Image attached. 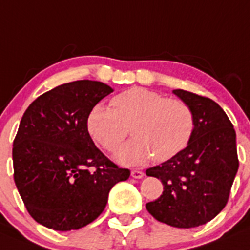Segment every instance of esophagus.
<instances>
[{
    "label": "esophagus",
    "instance_id": "34e87169",
    "mask_svg": "<svg viewBox=\"0 0 250 250\" xmlns=\"http://www.w3.org/2000/svg\"><path fill=\"white\" fill-rule=\"evenodd\" d=\"M145 173L141 172V170L139 169H132L131 170V177L135 178V179H141V178H144Z\"/></svg>",
    "mask_w": 250,
    "mask_h": 250
}]
</instances>
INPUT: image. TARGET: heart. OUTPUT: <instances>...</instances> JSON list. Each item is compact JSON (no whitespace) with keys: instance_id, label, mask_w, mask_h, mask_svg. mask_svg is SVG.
<instances>
[{"instance_id":"obj_1","label":"heart","mask_w":250,"mask_h":250,"mask_svg":"<svg viewBox=\"0 0 250 250\" xmlns=\"http://www.w3.org/2000/svg\"><path fill=\"white\" fill-rule=\"evenodd\" d=\"M110 105L94 106L87 129L94 141L111 152L126 139L131 126L135 139L116 152L124 165H141L152 156L157 162L168 161L188 146L194 134V113L182 99L136 87L113 97Z\"/></svg>"}]
</instances>
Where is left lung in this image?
Listing matches in <instances>:
<instances>
[{
    "label": "left lung",
    "mask_w": 250,
    "mask_h": 250,
    "mask_svg": "<svg viewBox=\"0 0 250 250\" xmlns=\"http://www.w3.org/2000/svg\"><path fill=\"white\" fill-rule=\"evenodd\" d=\"M173 93L192 109L194 134L177 156L146 170L163 184L162 195L146 208L159 222L192 228L215 218L227 204L239 166L236 131L212 99L183 89Z\"/></svg>",
    "instance_id": "left-lung-1"
}]
</instances>
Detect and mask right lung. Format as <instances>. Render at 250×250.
Masks as SVG:
<instances>
[{
	"instance_id": "1",
	"label": "right lung",
	"mask_w": 250,
	"mask_h": 250,
	"mask_svg": "<svg viewBox=\"0 0 250 250\" xmlns=\"http://www.w3.org/2000/svg\"><path fill=\"white\" fill-rule=\"evenodd\" d=\"M111 92L103 82L75 81L38 97L23 114L13 141V177L40 225L84 227L103 212L111 188L129 179L130 170L106 158L87 129L91 110Z\"/></svg>"
}]
</instances>
